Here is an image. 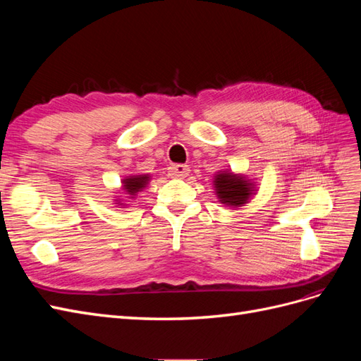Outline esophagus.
I'll use <instances>...</instances> for the list:
<instances>
[{
  "label": "esophagus",
  "instance_id": "obj_1",
  "mask_svg": "<svg viewBox=\"0 0 361 361\" xmlns=\"http://www.w3.org/2000/svg\"><path fill=\"white\" fill-rule=\"evenodd\" d=\"M169 171L171 178H185L190 173V167L183 166V164H176V166H171Z\"/></svg>",
  "mask_w": 361,
  "mask_h": 361
}]
</instances>
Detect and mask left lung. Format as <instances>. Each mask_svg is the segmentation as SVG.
<instances>
[{
    "mask_svg": "<svg viewBox=\"0 0 361 361\" xmlns=\"http://www.w3.org/2000/svg\"><path fill=\"white\" fill-rule=\"evenodd\" d=\"M218 199L223 204L239 207L248 202L253 194V183H250L244 176H238L233 173H218L214 180Z\"/></svg>",
    "mask_w": 361,
    "mask_h": 361,
    "instance_id": "1",
    "label": "left lung"
}]
</instances>
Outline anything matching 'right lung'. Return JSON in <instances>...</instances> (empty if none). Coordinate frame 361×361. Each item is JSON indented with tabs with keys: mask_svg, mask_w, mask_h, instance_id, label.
I'll return each instance as SVG.
<instances>
[{
	"mask_svg": "<svg viewBox=\"0 0 361 361\" xmlns=\"http://www.w3.org/2000/svg\"><path fill=\"white\" fill-rule=\"evenodd\" d=\"M149 178V174H140V176H129L123 179V191L129 195H135V192L146 187Z\"/></svg>",
	"mask_w": 361,
	"mask_h": 361,
	"instance_id": "right-lung-1",
	"label": "right lung"
}]
</instances>
